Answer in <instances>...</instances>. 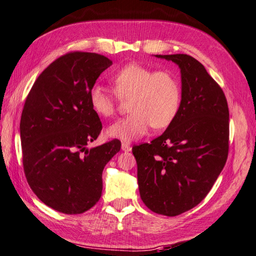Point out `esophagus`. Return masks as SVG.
<instances>
[{
    "label": "esophagus",
    "instance_id": "34e87169",
    "mask_svg": "<svg viewBox=\"0 0 256 256\" xmlns=\"http://www.w3.org/2000/svg\"><path fill=\"white\" fill-rule=\"evenodd\" d=\"M122 149L124 152H130V150H132V146H130V144H128V142H122Z\"/></svg>",
    "mask_w": 256,
    "mask_h": 256
}]
</instances>
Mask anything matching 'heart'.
I'll use <instances>...</instances> for the list:
<instances>
[{
    "label": "heart",
    "mask_w": 256,
    "mask_h": 256,
    "mask_svg": "<svg viewBox=\"0 0 256 256\" xmlns=\"http://www.w3.org/2000/svg\"><path fill=\"white\" fill-rule=\"evenodd\" d=\"M114 92L130 98L126 117L107 129L108 136L132 142L146 134L152 126L162 129L175 120L182 104V88L177 76L168 70H155L138 64H129L112 76ZM89 101L100 117L110 118L117 112L114 96L100 84L89 91Z\"/></svg>",
    "instance_id": "obj_1"
}]
</instances>
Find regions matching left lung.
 I'll list each match as a JSON object with an SVG mask.
<instances>
[{
    "mask_svg": "<svg viewBox=\"0 0 256 256\" xmlns=\"http://www.w3.org/2000/svg\"><path fill=\"white\" fill-rule=\"evenodd\" d=\"M156 56L180 68V108L165 132L132 147V154L144 205L177 216L205 198L224 168L230 112L223 90L200 61L187 54Z\"/></svg>",
    "mask_w": 256,
    "mask_h": 256,
    "instance_id": "8db88e82",
    "label": "left lung"
}]
</instances>
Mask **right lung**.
I'll return each mask as SVG.
<instances>
[{"mask_svg":"<svg viewBox=\"0 0 256 256\" xmlns=\"http://www.w3.org/2000/svg\"><path fill=\"white\" fill-rule=\"evenodd\" d=\"M112 64L107 56L72 51L38 76L20 122L23 170L38 198L64 214H81L97 204L102 170L120 150L114 139L88 149L102 129L89 91Z\"/></svg>","mask_w":256,"mask_h":256,"instance_id":"add662e5","label":"right lung"}]
</instances>
